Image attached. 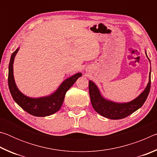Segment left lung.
<instances>
[{
    "mask_svg": "<svg viewBox=\"0 0 157 157\" xmlns=\"http://www.w3.org/2000/svg\"><path fill=\"white\" fill-rule=\"evenodd\" d=\"M146 56L148 58L147 54ZM150 62V59L148 58ZM151 71L149 76V82L145 89L139 96L129 102L117 103L112 101L107 100L100 94L99 89L94 82H89V90L90 98L93 107L97 113L105 118L118 120L125 118L139 109L144 104L150 93L151 86Z\"/></svg>",
    "mask_w": 157,
    "mask_h": 157,
    "instance_id": "obj_1",
    "label": "left lung"
}]
</instances>
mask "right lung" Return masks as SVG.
Listing matches in <instances>:
<instances>
[{
  "mask_svg": "<svg viewBox=\"0 0 157 157\" xmlns=\"http://www.w3.org/2000/svg\"><path fill=\"white\" fill-rule=\"evenodd\" d=\"M18 50L19 48L12 53L9 63L8 86L13 99L23 110L31 115L38 117L52 115L60 109L64 100L66 93L73 86L78 78L82 76V73H76L71 78L65 79L57 91L48 96L39 98H29L23 95L18 89L13 75V63Z\"/></svg>",
  "mask_w": 157,
  "mask_h": 157,
  "instance_id": "right-lung-1",
  "label": "right lung"
}]
</instances>
